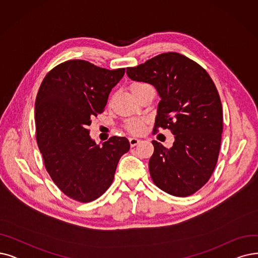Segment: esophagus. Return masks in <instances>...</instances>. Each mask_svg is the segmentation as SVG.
<instances>
[{
  "label": "esophagus",
  "instance_id": "1",
  "mask_svg": "<svg viewBox=\"0 0 258 258\" xmlns=\"http://www.w3.org/2000/svg\"><path fill=\"white\" fill-rule=\"evenodd\" d=\"M140 142L141 141L139 139H137V138H129V143H130V146L131 147L137 146Z\"/></svg>",
  "mask_w": 258,
  "mask_h": 258
}]
</instances>
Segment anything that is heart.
Wrapping results in <instances>:
<instances>
[{"label": "heart", "instance_id": "heart-1", "mask_svg": "<svg viewBox=\"0 0 258 258\" xmlns=\"http://www.w3.org/2000/svg\"><path fill=\"white\" fill-rule=\"evenodd\" d=\"M148 85L144 84V82H136V84H132L129 89L131 91V93L135 95L138 91H140L141 89L145 88ZM144 125H145V120L144 119L132 118L126 122L125 127L130 133H132V135H140V133H142L144 130Z\"/></svg>", "mask_w": 258, "mask_h": 258}]
</instances>
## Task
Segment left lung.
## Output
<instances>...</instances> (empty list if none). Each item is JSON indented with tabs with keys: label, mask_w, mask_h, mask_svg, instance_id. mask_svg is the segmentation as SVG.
Wrapping results in <instances>:
<instances>
[{
	"label": "left lung",
	"mask_w": 258,
	"mask_h": 258,
	"mask_svg": "<svg viewBox=\"0 0 258 258\" xmlns=\"http://www.w3.org/2000/svg\"><path fill=\"white\" fill-rule=\"evenodd\" d=\"M127 75L156 88L161 100L154 130L167 128L174 136L170 148L152 141V181L176 197L192 195L211 178L221 144L222 106L212 78L197 62L173 51L127 68Z\"/></svg>",
	"instance_id": "obj_1"
}]
</instances>
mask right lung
Instances as JSON below:
<instances>
[{
    "instance_id": "obj_1",
    "label": "right lung",
    "mask_w": 258,
    "mask_h": 258,
    "mask_svg": "<svg viewBox=\"0 0 258 258\" xmlns=\"http://www.w3.org/2000/svg\"><path fill=\"white\" fill-rule=\"evenodd\" d=\"M123 74L125 69L110 71L86 60H69L48 72L39 88L38 146L51 180L76 201L100 197L112 184L120 157L130 149L129 141L120 137L96 145L88 129Z\"/></svg>"
}]
</instances>
